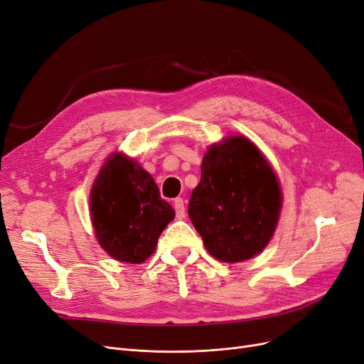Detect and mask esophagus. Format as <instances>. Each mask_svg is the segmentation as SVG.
<instances>
[{"label": "esophagus", "instance_id": "34e87169", "mask_svg": "<svg viewBox=\"0 0 364 364\" xmlns=\"http://www.w3.org/2000/svg\"><path fill=\"white\" fill-rule=\"evenodd\" d=\"M173 205H175V210H176V218L178 219H183L185 218V204L183 200L181 197L173 200Z\"/></svg>", "mask_w": 364, "mask_h": 364}]
</instances>
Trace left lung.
I'll return each mask as SVG.
<instances>
[{"label": "left lung", "mask_w": 364, "mask_h": 364, "mask_svg": "<svg viewBox=\"0 0 364 364\" xmlns=\"http://www.w3.org/2000/svg\"><path fill=\"white\" fill-rule=\"evenodd\" d=\"M280 209L279 181L249 139L232 136L205 152L188 215L213 257L232 264L262 252Z\"/></svg>", "instance_id": "8db88e82"}]
</instances>
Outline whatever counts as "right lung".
<instances>
[{
    "instance_id": "right-lung-1",
    "label": "right lung",
    "mask_w": 364,
    "mask_h": 364,
    "mask_svg": "<svg viewBox=\"0 0 364 364\" xmlns=\"http://www.w3.org/2000/svg\"><path fill=\"white\" fill-rule=\"evenodd\" d=\"M90 213L103 250L130 264H142L154 253L175 218L149 173L124 154L111 155L102 167L92 188Z\"/></svg>"
}]
</instances>
